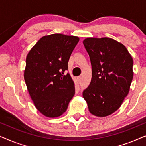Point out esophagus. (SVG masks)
<instances>
[{
  "label": "esophagus",
  "instance_id": "esophagus-1",
  "mask_svg": "<svg viewBox=\"0 0 146 146\" xmlns=\"http://www.w3.org/2000/svg\"><path fill=\"white\" fill-rule=\"evenodd\" d=\"M77 80H78V81L80 82V81H81V77H77Z\"/></svg>",
  "mask_w": 146,
  "mask_h": 146
}]
</instances>
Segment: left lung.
Returning <instances> with one entry per match:
<instances>
[{
  "label": "left lung",
  "instance_id": "left-lung-1",
  "mask_svg": "<svg viewBox=\"0 0 146 146\" xmlns=\"http://www.w3.org/2000/svg\"><path fill=\"white\" fill-rule=\"evenodd\" d=\"M83 44L92 66L91 81L83 98L92 114L108 116L128 95L134 75L132 57L124 45L109 38H89Z\"/></svg>",
  "mask_w": 146,
  "mask_h": 146
}]
</instances>
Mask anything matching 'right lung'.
<instances>
[{"instance_id":"right-lung-1","label":"right lung","mask_w":146,"mask_h":146,"mask_svg":"<svg viewBox=\"0 0 146 146\" xmlns=\"http://www.w3.org/2000/svg\"><path fill=\"white\" fill-rule=\"evenodd\" d=\"M79 38L53 34L42 37L26 57L24 71L28 91L37 109L49 118L66 111L75 94L68 61Z\"/></svg>"}]
</instances>
